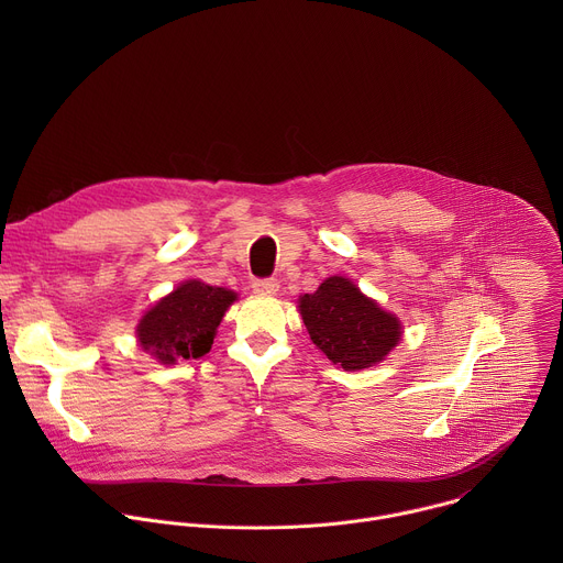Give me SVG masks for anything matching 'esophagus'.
<instances>
[{"instance_id": "34e87169", "label": "esophagus", "mask_w": 563, "mask_h": 563, "mask_svg": "<svg viewBox=\"0 0 563 563\" xmlns=\"http://www.w3.org/2000/svg\"><path fill=\"white\" fill-rule=\"evenodd\" d=\"M278 287H280V283L276 278H256L252 283V289L258 296H274L278 291Z\"/></svg>"}]
</instances>
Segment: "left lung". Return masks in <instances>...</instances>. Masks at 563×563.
<instances>
[{
  "label": "left lung",
  "mask_w": 563,
  "mask_h": 563,
  "mask_svg": "<svg viewBox=\"0 0 563 563\" xmlns=\"http://www.w3.org/2000/svg\"><path fill=\"white\" fill-rule=\"evenodd\" d=\"M298 311L313 345L347 372L380 363L400 339L398 318L343 276H332L313 294H305Z\"/></svg>",
  "instance_id": "left-lung-1"
}]
</instances>
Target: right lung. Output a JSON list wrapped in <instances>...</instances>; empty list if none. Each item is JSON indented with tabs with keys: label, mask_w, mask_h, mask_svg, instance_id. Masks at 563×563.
Instances as JSON below:
<instances>
[{
	"label": "right lung",
	"mask_w": 563,
	"mask_h": 563,
	"mask_svg": "<svg viewBox=\"0 0 563 563\" xmlns=\"http://www.w3.org/2000/svg\"><path fill=\"white\" fill-rule=\"evenodd\" d=\"M235 294L224 287L187 280L155 302L137 325V341L159 363L200 358L211 345L227 307Z\"/></svg>",
	"instance_id": "1"
}]
</instances>
